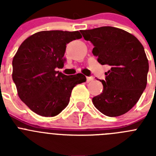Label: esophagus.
I'll return each instance as SVG.
<instances>
[{
  "label": "esophagus",
  "instance_id": "1",
  "mask_svg": "<svg viewBox=\"0 0 156 156\" xmlns=\"http://www.w3.org/2000/svg\"><path fill=\"white\" fill-rule=\"evenodd\" d=\"M94 80V77L93 76H87V82H90Z\"/></svg>",
  "mask_w": 156,
  "mask_h": 156
}]
</instances>
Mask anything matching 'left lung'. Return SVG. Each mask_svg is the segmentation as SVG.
Here are the masks:
<instances>
[{
  "label": "left lung",
  "mask_w": 156,
  "mask_h": 156,
  "mask_svg": "<svg viewBox=\"0 0 156 156\" xmlns=\"http://www.w3.org/2000/svg\"><path fill=\"white\" fill-rule=\"evenodd\" d=\"M85 41L94 44L92 53L101 65L111 69L105 73L102 93L92 98L104 115L119 116L138 101L147 85L149 66L144 49L136 37L112 27L81 30Z\"/></svg>",
  "instance_id": "1"
}]
</instances>
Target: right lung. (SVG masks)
<instances>
[{"instance_id":"add662e5","label":"right lung","mask_w":156,"mask_h":156,"mask_svg":"<svg viewBox=\"0 0 156 156\" xmlns=\"http://www.w3.org/2000/svg\"><path fill=\"white\" fill-rule=\"evenodd\" d=\"M81 37L79 31H41L19 46L12 60V79L19 98L37 115H58L68 105L74 87L86 81L82 73L56 71L64 66L66 44Z\"/></svg>"}]
</instances>
